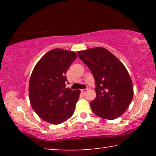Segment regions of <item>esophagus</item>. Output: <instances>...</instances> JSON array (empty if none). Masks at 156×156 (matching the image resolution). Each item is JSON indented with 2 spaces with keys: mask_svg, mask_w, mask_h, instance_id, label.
Here are the masks:
<instances>
[{
  "mask_svg": "<svg viewBox=\"0 0 156 156\" xmlns=\"http://www.w3.org/2000/svg\"><path fill=\"white\" fill-rule=\"evenodd\" d=\"M87 90H88L87 89H82V90H81V91H82V93L85 94L87 91Z\"/></svg>",
  "mask_w": 156,
  "mask_h": 156,
  "instance_id": "1",
  "label": "esophagus"
}]
</instances>
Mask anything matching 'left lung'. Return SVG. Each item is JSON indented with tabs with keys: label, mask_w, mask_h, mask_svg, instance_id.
<instances>
[{
	"label": "left lung",
	"mask_w": 156,
	"mask_h": 156,
	"mask_svg": "<svg viewBox=\"0 0 156 156\" xmlns=\"http://www.w3.org/2000/svg\"><path fill=\"white\" fill-rule=\"evenodd\" d=\"M78 56L92 73L97 97L90 103L93 112L113 120L122 115L133 96V87L126 68L112 52L101 47L78 51Z\"/></svg>",
	"instance_id": "obj_1"
}]
</instances>
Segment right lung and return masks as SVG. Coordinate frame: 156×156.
I'll return each instance as SVG.
<instances>
[{
  "label": "right lung",
  "mask_w": 156,
  "mask_h": 156,
  "mask_svg": "<svg viewBox=\"0 0 156 156\" xmlns=\"http://www.w3.org/2000/svg\"><path fill=\"white\" fill-rule=\"evenodd\" d=\"M76 58L74 52L54 49L34 67L29 82L31 106L42 120L59 124L74 114L80 90L65 88L68 68Z\"/></svg>",
  "instance_id": "right-lung-1"
}]
</instances>
